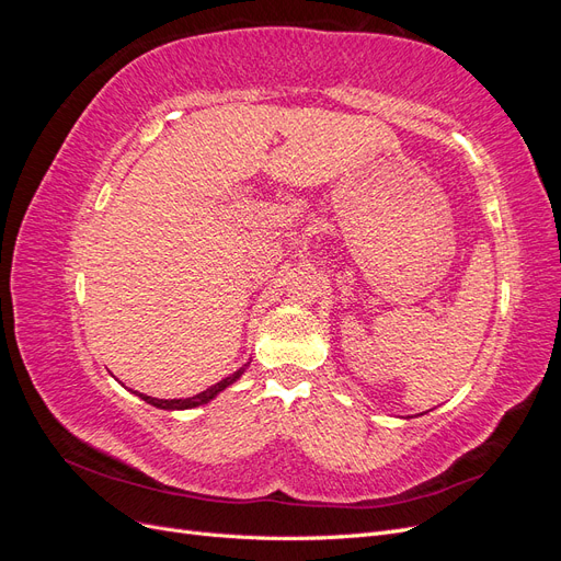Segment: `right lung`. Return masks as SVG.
Listing matches in <instances>:
<instances>
[{"label":"right lung","mask_w":561,"mask_h":561,"mask_svg":"<svg viewBox=\"0 0 561 561\" xmlns=\"http://www.w3.org/2000/svg\"><path fill=\"white\" fill-rule=\"evenodd\" d=\"M245 367H248V365H245ZM245 367H241L239 371H233L231 377H227V379H222L219 383L206 388V390H203V393H198V396H194V398H184V400H159V398H149V396H140V398H142L145 402H149V404L159 407V410H192V407L210 402V400L219 393V390H225L227 386H231L236 379H239V377L243 375Z\"/></svg>","instance_id":"add662e5"}]
</instances>
